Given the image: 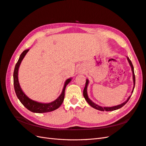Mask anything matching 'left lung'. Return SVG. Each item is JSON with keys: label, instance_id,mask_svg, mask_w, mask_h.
I'll list each match as a JSON object with an SVG mask.
<instances>
[{"label": "left lung", "instance_id": "1", "mask_svg": "<svg viewBox=\"0 0 146 146\" xmlns=\"http://www.w3.org/2000/svg\"><path fill=\"white\" fill-rule=\"evenodd\" d=\"M127 60L129 62V64H130L131 68V71H132V73H133V90L131 91V94L130 95V97H129L127 100L125 102H124L123 103H121L120 105H117V106H112V107H102V106H99L98 105H97V104H95V103H94L91 100L90 98H89V97H88V95H87V86H88V84H89V80H86V86H85V87L84 89V90H83V95H84V97L85 98L86 100L87 101V102L89 103V105H90V106H92V108H95V109H96L97 110H99V111H114V110H117L118 109H120V108H122V106H123L125 104L128 102V101L129 100V99L130 98L131 95L133 92V90H134V88H135V73H134V68H133V64L131 63V60H130V59L127 57Z\"/></svg>", "mask_w": 146, "mask_h": 146}]
</instances>
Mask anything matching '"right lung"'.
<instances>
[{"label":"right lung","instance_id":"add662e5","mask_svg":"<svg viewBox=\"0 0 146 146\" xmlns=\"http://www.w3.org/2000/svg\"><path fill=\"white\" fill-rule=\"evenodd\" d=\"M29 49H26L22 52L21 54L20 55L18 61L17 63H16L15 67L13 73V84L16 96H17V97L21 103L27 110L31 111V112H35V113H44V112H48L54 111L57 110V108H59L62 105V103H63L65 97V90L66 88V86L69 84L71 81H72V78H68L65 81L64 88L63 90H62L61 94L60 95V96L56 100H55L54 101L48 103H44L32 100V99L29 98L27 95L24 93L21 87L19 85V82L18 80V70L19 68L20 64L21 63L24 57L29 51Z\"/></svg>","mask_w":146,"mask_h":146}]
</instances>
